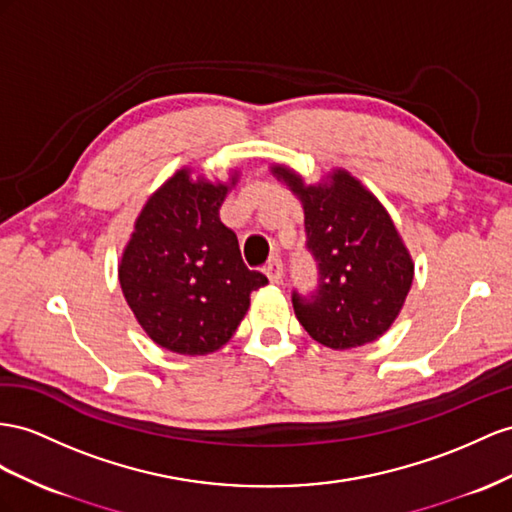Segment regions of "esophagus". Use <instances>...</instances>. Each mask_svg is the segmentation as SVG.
Here are the masks:
<instances>
[{"instance_id":"esophagus-1","label":"esophagus","mask_w":512,"mask_h":512,"mask_svg":"<svg viewBox=\"0 0 512 512\" xmlns=\"http://www.w3.org/2000/svg\"><path fill=\"white\" fill-rule=\"evenodd\" d=\"M264 272H266V277L270 279V283H279L283 279V272H285L281 259L274 257L272 261H268V264L264 266Z\"/></svg>"}]
</instances>
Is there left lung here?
Wrapping results in <instances>:
<instances>
[{"label":"left lung","instance_id":"1","mask_svg":"<svg viewBox=\"0 0 512 512\" xmlns=\"http://www.w3.org/2000/svg\"><path fill=\"white\" fill-rule=\"evenodd\" d=\"M274 173L303 201L307 251L318 266L313 292L292 290L298 322L335 350L374 342L396 320L413 283L411 257L389 214L344 170L329 186L309 188L292 170Z\"/></svg>","mask_w":512,"mask_h":512}]
</instances>
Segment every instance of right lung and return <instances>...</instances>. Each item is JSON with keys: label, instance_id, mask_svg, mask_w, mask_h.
<instances>
[{"label": "right lung", "instance_id": "add662e5", "mask_svg": "<svg viewBox=\"0 0 512 512\" xmlns=\"http://www.w3.org/2000/svg\"><path fill=\"white\" fill-rule=\"evenodd\" d=\"M222 183L179 170L144 205L119 279L127 305L155 344L209 355L233 337L266 274L248 270L235 233L218 218Z\"/></svg>", "mask_w": 512, "mask_h": 512}]
</instances>
